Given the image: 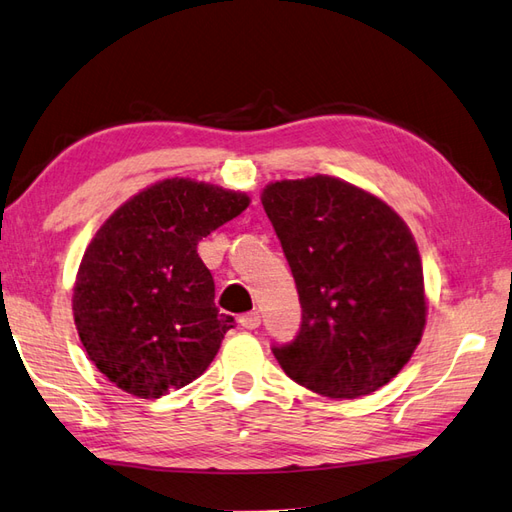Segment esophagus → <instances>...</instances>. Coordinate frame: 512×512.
Here are the masks:
<instances>
[{
    "label": "esophagus",
    "instance_id": "34e87169",
    "mask_svg": "<svg viewBox=\"0 0 512 512\" xmlns=\"http://www.w3.org/2000/svg\"><path fill=\"white\" fill-rule=\"evenodd\" d=\"M240 325L244 327V329H257L259 325H261V316H259V312H248V314H242L240 316Z\"/></svg>",
    "mask_w": 512,
    "mask_h": 512
}]
</instances>
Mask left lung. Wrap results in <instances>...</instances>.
<instances>
[{
    "mask_svg": "<svg viewBox=\"0 0 512 512\" xmlns=\"http://www.w3.org/2000/svg\"><path fill=\"white\" fill-rule=\"evenodd\" d=\"M261 202L303 310L296 338L272 344L285 375L331 399L386 386L425 327L423 268L406 222L386 202L323 174L272 183Z\"/></svg>",
    "mask_w": 512,
    "mask_h": 512,
    "instance_id": "obj_1",
    "label": "left lung"
}]
</instances>
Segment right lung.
<instances>
[{"label": "right lung", "mask_w": 512, "mask_h": 512, "mask_svg": "<svg viewBox=\"0 0 512 512\" xmlns=\"http://www.w3.org/2000/svg\"><path fill=\"white\" fill-rule=\"evenodd\" d=\"M248 207V196L189 178L152 185L95 233L74 285V318L91 362L141 399L192 384L235 318L213 303L198 242Z\"/></svg>", "instance_id": "add662e5"}]
</instances>
